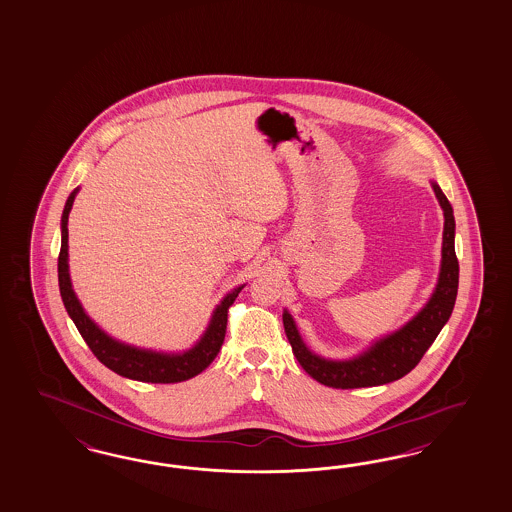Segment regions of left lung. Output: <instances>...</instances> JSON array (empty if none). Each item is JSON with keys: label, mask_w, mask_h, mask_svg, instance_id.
<instances>
[{"label": "left lung", "mask_w": 512, "mask_h": 512, "mask_svg": "<svg viewBox=\"0 0 512 512\" xmlns=\"http://www.w3.org/2000/svg\"><path fill=\"white\" fill-rule=\"evenodd\" d=\"M444 212L442 261L439 282L422 310L399 331L376 340L367 352L348 361H329L310 352L302 342L291 314L283 312L285 335L300 367L319 384L336 389L372 388L395 382L412 371L423 353L435 342L442 327L452 316L458 297L459 263L454 247V212L437 183H431Z\"/></svg>", "instance_id": "obj_1"}]
</instances>
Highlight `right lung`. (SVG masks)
<instances>
[{"label": "right lung", "instance_id": "add662e5", "mask_svg": "<svg viewBox=\"0 0 512 512\" xmlns=\"http://www.w3.org/2000/svg\"><path fill=\"white\" fill-rule=\"evenodd\" d=\"M75 194H77V189L70 194V198L64 206V213H62V246H60V255H58V285H60V295L64 300V306H66L70 318L73 319L77 331L85 338L90 352L94 353L98 357V361L104 363L107 369L121 374L124 378L138 380V382H151V384H176V382L189 380L204 369H208L223 346L225 333H227L229 308L234 304L238 293L244 289V285L232 289L229 295L221 300V304L213 312L212 321H210L206 333L189 352H151V350H140V348L113 340L85 314L81 302L77 300L73 289H71L70 270H68V215H70Z\"/></svg>", "mask_w": 512, "mask_h": 512}]
</instances>
